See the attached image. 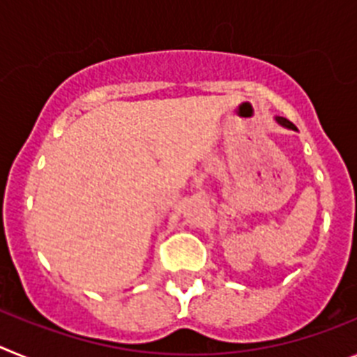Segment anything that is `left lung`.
<instances>
[{
    "instance_id": "left-lung-1",
    "label": "left lung",
    "mask_w": 357,
    "mask_h": 357,
    "mask_svg": "<svg viewBox=\"0 0 357 357\" xmlns=\"http://www.w3.org/2000/svg\"><path fill=\"white\" fill-rule=\"evenodd\" d=\"M275 121L279 123L280 127L289 128V130H296V127H295V125H293L291 121H288V119H286V118H280V116H277V118H275Z\"/></svg>"
}]
</instances>
